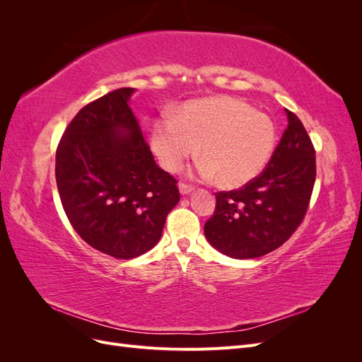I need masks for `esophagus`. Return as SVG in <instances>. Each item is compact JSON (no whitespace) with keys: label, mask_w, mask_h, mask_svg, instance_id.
Here are the masks:
<instances>
[{"label":"esophagus","mask_w":362,"mask_h":362,"mask_svg":"<svg viewBox=\"0 0 362 362\" xmlns=\"http://www.w3.org/2000/svg\"><path fill=\"white\" fill-rule=\"evenodd\" d=\"M178 187H180V193L181 194H189V193H192L194 190V187H193L192 184H187V182H184V181L180 182Z\"/></svg>","instance_id":"34e87169"}]
</instances>
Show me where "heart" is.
<instances>
[{"label":"heart","instance_id":"heart-1","mask_svg":"<svg viewBox=\"0 0 362 362\" xmlns=\"http://www.w3.org/2000/svg\"><path fill=\"white\" fill-rule=\"evenodd\" d=\"M272 117L234 96L185 103L170 117L156 120L151 145L161 166L180 170L199 146V173L226 189L255 180L276 148Z\"/></svg>","mask_w":362,"mask_h":362}]
</instances>
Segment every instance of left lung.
Instances as JSON below:
<instances>
[{
  "mask_svg": "<svg viewBox=\"0 0 362 362\" xmlns=\"http://www.w3.org/2000/svg\"><path fill=\"white\" fill-rule=\"evenodd\" d=\"M286 113L288 127L264 170L242 189L216 193V210L204 233L213 247L231 258H258L278 249L308 210L315 149L300 119Z\"/></svg>",
  "mask_w": 362,
  "mask_h": 362,
  "instance_id": "obj_1",
  "label": "left lung"
}]
</instances>
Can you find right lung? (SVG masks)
<instances>
[{"mask_svg":"<svg viewBox=\"0 0 362 362\" xmlns=\"http://www.w3.org/2000/svg\"><path fill=\"white\" fill-rule=\"evenodd\" d=\"M133 87L84 105L62 136L56 181L63 210L87 245L117 259L154 247L180 201L129 107Z\"/></svg>","mask_w":362,"mask_h":362,"instance_id":"obj_1","label":"right lung"}]
</instances>
